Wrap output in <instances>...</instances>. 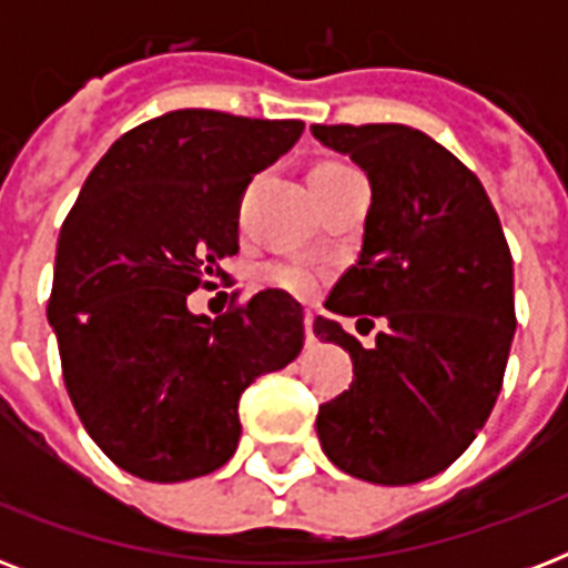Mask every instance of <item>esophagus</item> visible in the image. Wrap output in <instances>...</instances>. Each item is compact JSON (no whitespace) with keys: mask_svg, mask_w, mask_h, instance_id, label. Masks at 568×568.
<instances>
[{"mask_svg":"<svg viewBox=\"0 0 568 568\" xmlns=\"http://www.w3.org/2000/svg\"><path fill=\"white\" fill-rule=\"evenodd\" d=\"M303 324H306V347H315L318 345V338H315V329H312V312H306Z\"/></svg>","mask_w":568,"mask_h":568,"instance_id":"esophagus-1","label":"esophagus"}]
</instances>
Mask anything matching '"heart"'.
I'll list each match as a JSON object with an SVG mask.
<instances>
[{
  "label": "heart",
  "instance_id": "obj_1",
  "mask_svg": "<svg viewBox=\"0 0 568 568\" xmlns=\"http://www.w3.org/2000/svg\"><path fill=\"white\" fill-rule=\"evenodd\" d=\"M342 164H318L315 171H338ZM321 271L312 265H276L267 271V280L292 294H312L321 285Z\"/></svg>",
  "mask_w": 568,
  "mask_h": 568
}]
</instances>
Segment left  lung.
Here are the masks:
<instances>
[{
  "label": "left lung",
  "mask_w": 568,
  "mask_h": 568,
  "mask_svg": "<svg viewBox=\"0 0 568 568\" xmlns=\"http://www.w3.org/2000/svg\"><path fill=\"white\" fill-rule=\"evenodd\" d=\"M312 135L372 182L359 258L324 306L386 321L368 351L315 318V336L354 359V383L321 404L315 430L347 475L418 484L475 442L498 400L516 333L510 247L480 180L430 135L400 123Z\"/></svg>",
  "instance_id": "1"
}]
</instances>
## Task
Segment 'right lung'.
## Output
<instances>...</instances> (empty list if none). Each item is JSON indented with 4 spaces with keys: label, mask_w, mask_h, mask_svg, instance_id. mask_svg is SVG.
<instances>
[{
    "label": "right lung",
    "mask_w": 568,
    "mask_h": 568,
    "mask_svg": "<svg viewBox=\"0 0 568 568\" xmlns=\"http://www.w3.org/2000/svg\"><path fill=\"white\" fill-rule=\"evenodd\" d=\"M301 120L168 111L120 135L67 214L49 294L67 395L129 475L180 484L235 454L241 392L301 354L303 310L280 288L221 318L189 294L239 253V205Z\"/></svg>",
    "instance_id": "1"
}]
</instances>
